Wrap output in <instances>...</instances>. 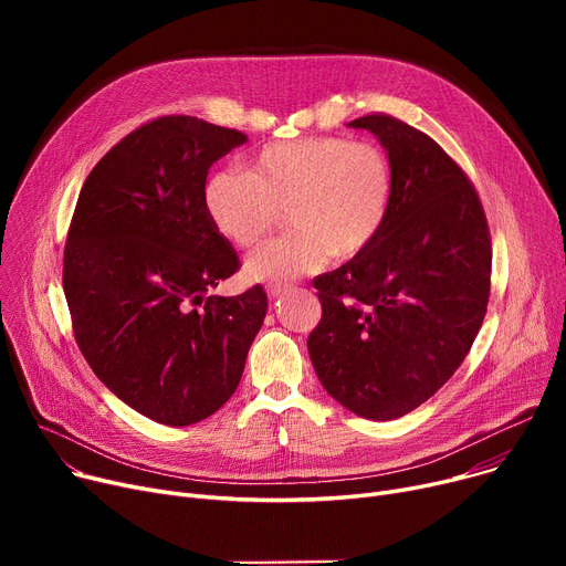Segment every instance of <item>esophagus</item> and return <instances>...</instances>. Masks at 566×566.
I'll use <instances>...</instances> for the list:
<instances>
[{"label":"esophagus","mask_w":566,"mask_h":566,"mask_svg":"<svg viewBox=\"0 0 566 566\" xmlns=\"http://www.w3.org/2000/svg\"><path fill=\"white\" fill-rule=\"evenodd\" d=\"M265 291H268V298L275 301V298H280V295L286 291V284H271Z\"/></svg>","instance_id":"34e87169"}]
</instances>
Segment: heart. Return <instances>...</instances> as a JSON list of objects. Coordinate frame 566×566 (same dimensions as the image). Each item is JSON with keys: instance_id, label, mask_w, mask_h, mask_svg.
Returning <instances> with one entry per match:
<instances>
[{"instance_id": "obj_1", "label": "heart", "mask_w": 566, "mask_h": 566, "mask_svg": "<svg viewBox=\"0 0 566 566\" xmlns=\"http://www.w3.org/2000/svg\"><path fill=\"white\" fill-rule=\"evenodd\" d=\"M392 195V163L378 144L314 135L263 146L250 171H213L203 208L216 231L241 248L263 241L286 208L293 231L245 259L250 280L284 282L321 271L333 254H363L382 231Z\"/></svg>"}]
</instances>
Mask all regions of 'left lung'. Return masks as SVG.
Segmentation results:
<instances>
[{"mask_svg":"<svg viewBox=\"0 0 566 566\" xmlns=\"http://www.w3.org/2000/svg\"><path fill=\"white\" fill-rule=\"evenodd\" d=\"M378 137L395 171L376 241L314 280L323 307L307 339L321 385L365 420H397L461 367L486 316L491 233L465 171L390 114L348 124Z\"/></svg>","mask_w":566,"mask_h":566,"instance_id":"8db88e82","label":"left lung"}]
</instances>
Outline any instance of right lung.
<instances>
[{
    "label": "right lung",
    "instance_id": "1",
    "mask_svg": "<svg viewBox=\"0 0 566 566\" xmlns=\"http://www.w3.org/2000/svg\"><path fill=\"white\" fill-rule=\"evenodd\" d=\"M248 135L160 116L126 135L80 190L64 293L88 367L144 418L188 427L241 382L268 298L208 295L241 261L203 208L208 169Z\"/></svg>",
    "mask_w": 566,
    "mask_h": 566
}]
</instances>
